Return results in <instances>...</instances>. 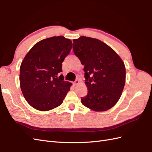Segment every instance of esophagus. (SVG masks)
<instances>
[{"label": "esophagus", "instance_id": "34e87169", "mask_svg": "<svg viewBox=\"0 0 152 152\" xmlns=\"http://www.w3.org/2000/svg\"><path fill=\"white\" fill-rule=\"evenodd\" d=\"M79 82H80V81H79V80H76L74 82V84H75V85L79 84Z\"/></svg>", "mask_w": 152, "mask_h": 152}]
</instances>
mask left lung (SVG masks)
<instances>
[{
  "label": "left lung",
  "mask_w": 152,
  "mask_h": 152,
  "mask_svg": "<svg viewBox=\"0 0 152 152\" xmlns=\"http://www.w3.org/2000/svg\"><path fill=\"white\" fill-rule=\"evenodd\" d=\"M73 52L84 65L87 94L85 107L96 112L112 108L120 99L126 83V67L121 57L98 39L81 36L73 39Z\"/></svg>",
  "instance_id": "obj_1"
}]
</instances>
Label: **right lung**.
<instances>
[{"instance_id":"1","label":"right lung","mask_w":152,"mask_h":152,"mask_svg":"<svg viewBox=\"0 0 152 152\" xmlns=\"http://www.w3.org/2000/svg\"><path fill=\"white\" fill-rule=\"evenodd\" d=\"M72 48L70 39L52 37L39 41L26 54L20 66V87L33 108L48 111L62 104L72 84L60 73Z\"/></svg>"}]
</instances>
